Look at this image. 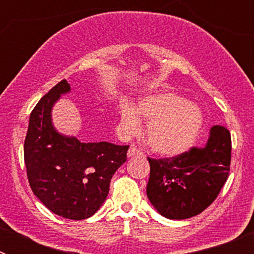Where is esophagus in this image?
Here are the masks:
<instances>
[{
  "instance_id": "esophagus-1",
  "label": "esophagus",
  "mask_w": 254,
  "mask_h": 254,
  "mask_svg": "<svg viewBox=\"0 0 254 254\" xmlns=\"http://www.w3.org/2000/svg\"><path fill=\"white\" fill-rule=\"evenodd\" d=\"M138 155H142V152H141L137 147L134 146V145H131L128 149V152H127V156H128V158H133V156H138Z\"/></svg>"
}]
</instances>
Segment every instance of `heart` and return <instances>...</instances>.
Returning a JSON list of instances; mask_svg holds the SVG:
<instances>
[{"mask_svg":"<svg viewBox=\"0 0 254 254\" xmlns=\"http://www.w3.org/2000/svg\"><path fill=\"white\" fill-rule=\"evenodd\" d=\"M140 118L147 122L149 146L164 156L187 151L196 141L202 126V113L194 104L173 93H158L141 98L136 107L125 104L121 109V126L126 134L137 133Z\"/></svg>","mask_w":254,"mask_h":254,"instance_id":"heart-1","label":"heart"}]
</instances>
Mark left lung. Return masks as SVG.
Masks as SVG:
<instances>
[{"instance_id":"8db88e82","label":"left lung","mask_w":254,"mask_h":254,"mask_svg":"<svg viewBox=\"0 0 254 254\" xmlns=\"http://www.w3.org/2000/svg\"><path fill=\"white\" fill-rule=\"evenodd\" d=\"M147 159L151 205L167 219H190L214 202L225 185L232 159L230 132L214 126L205 146L170 159Z\"/></svg>"}]
</instances>
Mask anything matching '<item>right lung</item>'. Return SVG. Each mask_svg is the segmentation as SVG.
I'll use <instances>...</instances> for the list:
<instances>
[{
    "mask_svg": "<svg viewBox=\"0 0 254 254\" xmlns=\"http://www.w3.org/2000/svg\"><path fill=\"white\" fill-rule=\"evenodd\" d=\"M69 91V84L62 80L35 105L29 118L24 160L29 185L40 202L58 216L84 220L105 201L112 177L127 160L128 146L81 142L60 133L52 122V109Z\"/></svg>",
    "mask_w": 254,
    "mask_h": 254,
    "instance_id": "add662e5",
    "label": "right lung"
}]
</instances>
